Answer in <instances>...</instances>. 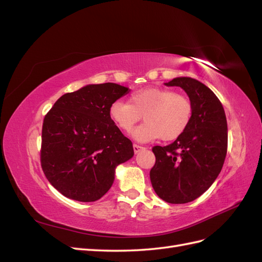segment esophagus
Here are the masks:
<instances>
[{
    "label": "esophagus",
    "instance_id": "34e87169",
    "mask_svg": "<svg viewBox=\"0 0 262 262\" xmlns=\"http://www.w3.org/2000/svg\"><path fill=\"white\" fill-rule=\"evenodd\" d=\"M133 149H134V153L138 154L139 152H141L142 149H144V147L143 146H140L138 144H133Z\"/></svg>",
    "mask_w": 262,
    "mask_h": 262
}]
</instances>
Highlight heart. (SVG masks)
I'll return each instance as SVG.
<instances>
[{
    "mask_svg": "<svg viewBox=\"0 0 262 262\" xmlns=\"http://www.w3.org/2000/svg\"><path fill=\"white\" fill-rule=\"evenodd\" d=\"M109 115L123 132H130L143 116L144 123L132 132V138L141 142L158 139H178L190 124L192 104L184 95L164 87H145L131 94L129 101L116 100Z\"/></svg>",
    "mask_w": 262,
    "mask_h": 262,
    "instance_id": "1",
    "label": "heart"
}]
</instances>
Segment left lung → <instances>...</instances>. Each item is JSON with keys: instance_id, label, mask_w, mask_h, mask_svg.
<instances>
[{"instance_id": "8db88e82", "label": "left lung", "mask_w": 262, "mask_h": 262, "mask_svg": "<svg viewBox=\"0 0 262 262\" xmlns=\"http://www.w3.org/2000/svg\"><path fill=\"white\" fill-rule=\"evenodd\" d=\"M166 86H178L192 104L187 130L166 146H154L156 162L149 178L156 194L173 204L195 200L212 186L227 150V121L221 101L208 86L187 76Z\"/></svg>"}]
</instances>
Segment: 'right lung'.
Returning <instances> with one entry per match:
<instances>
[{
  "label": "right lung",
  "mask_w": 262,
  "mask_h": 262,
  "mask_svg": "<svg viewBox=\"0 0 262 262\" xmlns=\"http://www.w3.org/2000/svg\"><path fill=\"white\" fill-rule=\"evenodd\" d=\"M129 92L116 83L90 84L63 95L46 115L41 167L69 199H100L114 184L117 166L133 157L132 142L109 115L110 105Z\"/></svg>",
  "instance_id": "add662e5"
}]
</instances>
